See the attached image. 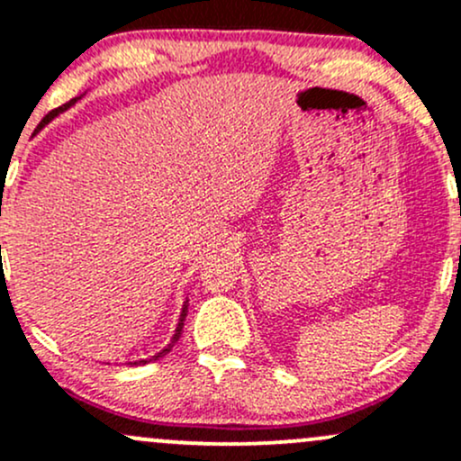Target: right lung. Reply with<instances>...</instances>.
I'll use <instances>...</instances> for the list:
<instances>
[{"mask_svg": "<svg viewBox=\"0 0 461 461\" xmlns=\"http://www.w3.org/2000/svg\"><path fill=\"white\" fill-rule=\"evenodd\" d=\"M76 103V98L74 100H69V103H65L63 107H59V109H54V111H50L48 115H45V118L41 120V124H39V129H41V126L45 124V122H50V120L54 118V115L59 113V111H63V109H68L69 104H74ZM0 254H2V245H0ZM185 315H188V300H185V304H184V311H181V320H179V326H176V332H175V337H173V341L168 343V348H164V350H161L159 354H155L153 358H149V361H157V358H161V357H166V354H168L170 350H173V346L176 341H179V337H181V330H184V320H185ZM149 361H138V363H149Z\"/></svg>", "mask_w": 461, "mask_h": 461, "instance_id": "1", "label": "right lung"}]
</instances>
